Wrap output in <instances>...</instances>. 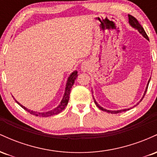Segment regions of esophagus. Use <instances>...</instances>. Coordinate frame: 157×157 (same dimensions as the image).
Returning <instances> with one entry per match:
<instances>
[{
  "label": "esophagus",
  "mask_w": 157,
  "mask_h": 157,
  "mask_svg": "<svg viewBox=\"0 0 157 157\" xmlns=\"http://www.w3.org/2000/svg\"><path fill=\"white\" fill-rule=\"evenodd\" d=\"M87 68H88V66H87V65H86V63H82V66H81V69H82L83 71H86V70H87Z\"/></svg>",
  "instance_id": "34e87169"
}]
</instances>
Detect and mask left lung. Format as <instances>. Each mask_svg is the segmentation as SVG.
Instances as JSON below:
<instances>
[{
    "label": "left lung",
    "mask_w": 157,
    "mask_h": 157,
    "mask_svg": "<svg viewBox=\"0 0 157 157\" xmlns=\"http://www.w3.org/2000/svg\"><path fill=\"white\" fill-rule=\"evenodd\" d=\"M128 20H129V23H130V24H131V26H133V27H134V28H135V29H136L138 30L139 32H140V34H142V35H143L144 37H145V38H146V39L147 40H149V38H148V37H147V35L146 32H145V30H144L143 27H142V26H141V25L140 24V23L138 22L137 20H136V18H135V17H134V16H132V15H128ZM149 82H150V80H149V81H148V83H147V86L146 90H145V94H144V96H143V97H145V94H146V91H147V87H148ZM143 97H142V99H143ZM142 100H140V101H142ZM94 102H95V104H96V105H97V107H98L99 109H100V110H102V111H106V112H108V113H121V112H123V111H128V110L130 109H128L120 110V111H109V110H106V109H103V108L100 107V106L97 103V102L95 101V100H94ZM138 104H139V103L136 104V105H138Z\"/></svg>",
    "instance_id": "left-lung-1"
}]
</instances>
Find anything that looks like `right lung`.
I'll return each mask as SVG.
<instances>
[{
  "mask_svg": "<svg viewBox=\"0 0 157 157\" xmlns=\"http://www.w3.org/2000/svg\"><path fill=\"white\" fill-rule=\"evenodd\" d=\"M77 77V71H75L70 75V77H68V81H67V83H66V91H65V94H64V96L63 98L62 101L60 102V104L57 106V108H55V109L51 110V111H47V112H43V113H40V112H35V111H31L29 109H27L26 108H25L24 106H23L22 105L19 103L18 102L16 101V102H17V104L21 106L23 109L26 110V111L29 112L31 114L35 115V116L37 117H50L52 116V115H55V114H57V113H60L61 111L63 110L66 106L67 105L68 100H69V95H70V92H71V89L72 88V86L75 83V80Z\"/></svg>",
  "mask_w": 157,
  "mask_h": 157,
  "instance_id": "obj_1",
  "label": "right lung"
}]
</instances>
